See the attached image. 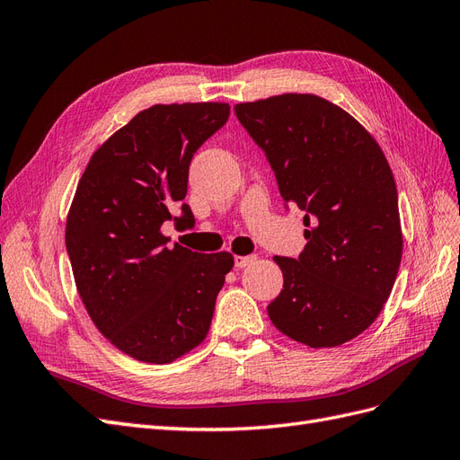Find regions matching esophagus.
I'll use <instances>...</instances> for the list:
<instances>
[{
	"instance_id": "esophagus-1",
	"label": "esophagus",
	"mask_w": 460,
	"mask_h": 460,
	"mask_svg": "<svg viewBox=\"0 0 460 460\" xmlns=\"http://www.w3.org/2000/svg\"><path fill=\"white\" fill-rule=\"evenodd\" d=\"M255 259H257L255 255H247V257H235V259H234V264H235V269H245V267H249V264H252Z\"/></svg>"
}]
</instances>
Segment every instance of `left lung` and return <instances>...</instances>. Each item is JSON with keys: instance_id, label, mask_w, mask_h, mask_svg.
I'll use <instances>...</instances> for the list:
<instances>
[{"instance_id": "8db88e82", "label": "left lung", "mask_w": 460, "mask_h": 460, "mask_svg": "<svg viewBox=\"0 0 460 460\" xmlns=\"http://www.w3.org/2000/svg\"><path fill=\"white\" fill-rule=\"evenodd\" d=\"M234 111L267 155L280 196L301 208L309 228L297 259L274 257L284 289L267 307L272 324L314 349L357 338L392 294L402 253L384 151L349 113L313 93Z\"/></svg>"}]
</instances>
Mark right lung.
<instances>
[{
	"mask_svg": "<svg viewBox=\"0 0 460 460\" xmlns=\"http://www.w3.org/2000/svg\"><path fill=\"white\" fill-rule=\"evenodd\" d=\"M228 103L153 105L97 149L66 217L65 243L82 303L117 349L166 365L198 347L234 267L161 234L186 198L193 153L228 120ZM182 203L178 222H191Z\"/></svg>",
	"mask_w": 460,
	"mask_h": 460,
	"instance_id": "right-lung-1",
	"label": "right lung"
}]
</instances>
